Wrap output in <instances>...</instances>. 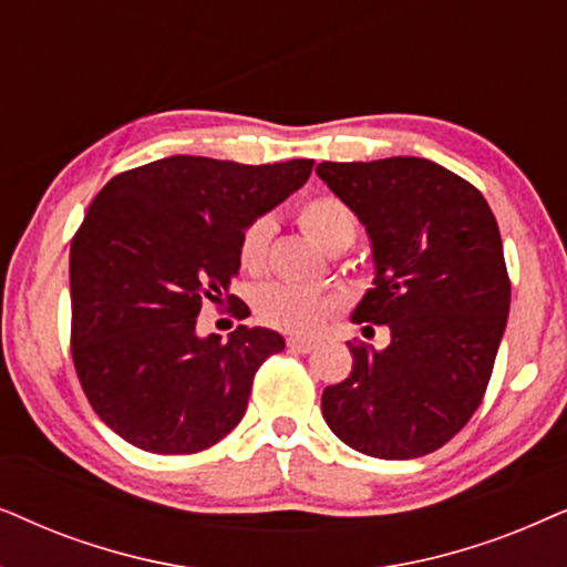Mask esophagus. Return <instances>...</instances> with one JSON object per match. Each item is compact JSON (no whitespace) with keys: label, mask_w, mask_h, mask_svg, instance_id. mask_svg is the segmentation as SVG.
Here are the masks:
<instances>
[{"label":"esophagus","mask_w":567,"mask_h":567,"mask_svg":"<svg viewBox=\"0 0 567 567\" xmlns=\"http://www.w3.org/2000/svg\"><path fill=\"white\" fill-rule=\"evenodd\" d=\"M316 347V342H311V339H298V337H290L288 339V350L290 352H300V354H308Z\"/></svg>","instance_id":"34e87169"}]
</instances>
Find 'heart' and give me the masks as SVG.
<instances>
[{
	"label": "heart",
	"mask_w": 567,
	"mask_h": 567,
	"mask_svg": "<svg viewBox=\"0 0 567 567\" xmlns=\"http://www.w3.org/2000/svg\"><path fill=\"white\" fill-rule=\"evenodd\" d=\"M298 223L316 244L331 254L344 251L358 236V215L334 194H316L300 202ZM271 238H275V220L269 215L254 217L238 238L240 269L248 275H261L269 259ZM337 306L331 292L282 282L264 285L254 298L256 316L267 327L288 334H313L329 316H334Z\"/></svg>",
	"instance_id": "obj_1"
}]
</instances>
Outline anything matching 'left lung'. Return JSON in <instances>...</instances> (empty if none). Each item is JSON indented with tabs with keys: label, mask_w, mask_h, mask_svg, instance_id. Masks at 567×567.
<instances>
[{
	"label": "left lung",
	"mask_w": 567,
	"mask_h": 567,
	"mask_svg": "<svg viewBox=\"0 0 567 567\" xmlns=\"http://www.w3.org/2000/svg\"><path fill=\"white\" fill-rule=\"evenodd\" d=\"M316 173L373 244V288L352 321L389 327L391 337L386 350L347 342L352 371L323 389V420L365 456L433 454L482 404L508 321L493 209L470 181L425 157L327 161Z\"/></svg>",
	"instance_id": "1"
}]
</instances>
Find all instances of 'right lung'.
Instances as JSON below:
<instances>
[{"instance_id":"right-lung-1","label":"right lung","mask_w":567,"mask_h":567,"mask_svg":"<svg viewBox=\"0 0 567 567\" xmlns=\"http://www.w3.org/2000/svg\"><path fill=\"white\" fill-rule=\"evenodd\" d=\"M313 161L240 165L173 155L105 184L70 248L72 362L90 406L150 454H199L246 414L256 371L285 339L238 327L196 337L202 306L228 300L238 238L308 181Z\"/></svg>"}]
</instances>
